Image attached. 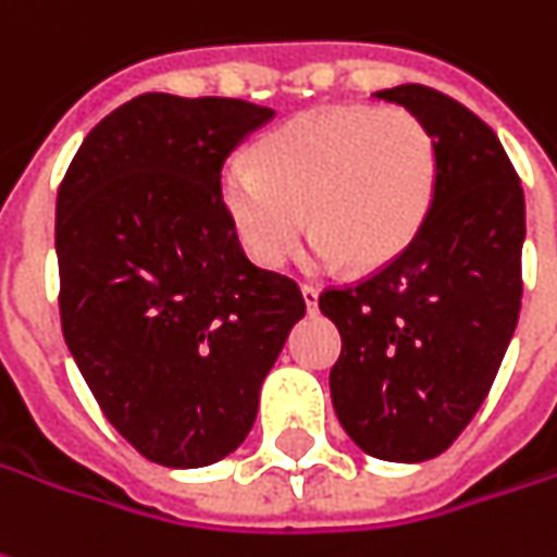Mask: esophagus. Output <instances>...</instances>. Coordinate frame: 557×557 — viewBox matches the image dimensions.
<instances>
[{
	"label": "esophagus",
	"mask_w": 557,
	"mask_h": 557,
	"mask_svg": "<svg viewBox=\"0 0 557 557\" xmlns=\"http://www.w3.org/2000/svg\"><path fill=\"white\" fill-rule=\"evenodd\" d=\"M301 295H305V308L317 310V295H320V289L310 286V283H301Z\"/></svg>",
	"instance_id": "34e87169"
}]
</instances>
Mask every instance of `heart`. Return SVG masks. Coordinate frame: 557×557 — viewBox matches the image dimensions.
<instances>
[{"label": "heart", "mask_w": 557, "mask_h": 557, "mask_svg": "<svg viewBox=\"0 0 557 557\" xmlns=\"http://www.w3.org/2000/svg\"><path fill=\"white\" fill-rule=\"evenodd\" d=\"M436 185V136L414 112L350 106L268 131L256 164H225L219 200L252 262H286L308 215L310 262L374 271L421 234Z\"/></svg>", "instance_id": "obj_1"}]
</instances>
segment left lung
Instances as JSON below:
<instances>
[{
	"mask_svg": "<svg viewBox=\"0 0 557 557\" xmlns=\"http://www.w3.org/2000/svg\"><path fill=\"white\" fill-rule=\"evenodd\" d=\"M374 97L433 131L436 200L399 259L320 293L342 332L329 389L362 451L418 463L467 430L516 332L524 191L500 139L467 106L423 85Z\"/></svg>",
	"mask_w": 557,
	"mask_h": 557,
	"instance_id": "left-lung-1",
	"label": "left lung"
}]
</instances>
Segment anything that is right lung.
Returning a JSON list of instances; mask_svg holds the SVG:
<instances>
[{
    "label": "right lung",
    "mask_w": 557,
    "mask_h": 557,
    "mask_svg": "<svg viewBox=\"0 0 557 557\" xmlns=\"http://www.w3.org/2000/svg\"><path fill=\"white\" fill-rule=\"evenodd\" d=\"M274 112L143 94L106 115L57 191L60 323L106 421L151 463L198 469L252 430L305 317L293 277L247 259L222 164Z\"/></svg>",
    "instance_id": "add662e5"
}]
</instances>
